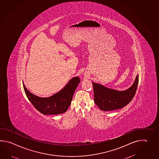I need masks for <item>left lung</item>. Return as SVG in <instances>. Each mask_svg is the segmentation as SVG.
Wrapping results in <instances>:
<instances>
[{
    "label": "left lung",
    "mask_w": 159,
    "mask_h": 159,
    "mask_svg": "<svg viewBox=\"0 0 159 159\" xmlns=\"http://www.w3.org/2000/svg\"><path fill=\"white\" fill-rule=\"evenodd\" d=\"M139 75H137L132 86L125 91H119L105 87L92 82L94 103L101 110H117L129 104L134 97L138 88Z\"/></svg>",
    "instance_id": "1"
}]
</instances>
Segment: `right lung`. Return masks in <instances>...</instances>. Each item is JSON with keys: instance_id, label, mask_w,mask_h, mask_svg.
<instances>
[{"instance_id": "right-lung-1", "label": "right lung", "mask_w": 159, "mask_h": 159, "mask_svg": "<svg viewBox=\"0 0 159 159\" xmlns=\"http://www.w3.org/2000/svg\"><path fill=\"white\" fill-rule=\"evenodd\" d=\"M80 82L78 76L71 79L65 87L49 97H39L30 92L23 83L25 93L28 100L37 110L45 115L63 113L71 102L75 91Z\"/></svg>"}]
</instances>
